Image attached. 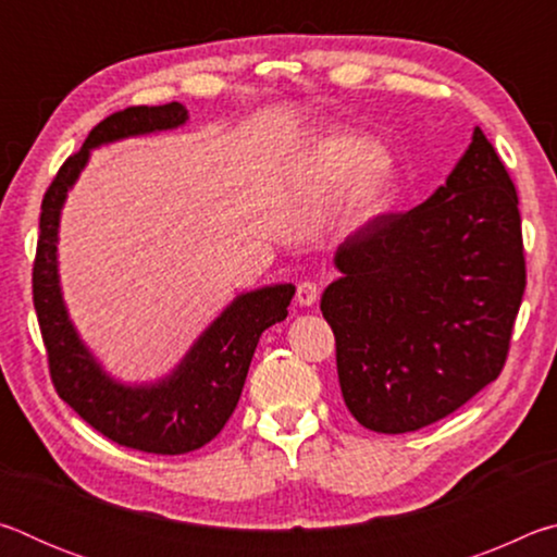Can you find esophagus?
Segmentation results:
<instances>
[{"mask_svg": "<svg viewBox=\"0 0 557 557\" xmlns=\"http://www.w3.org/2000/svg\"><path fill=\"white\" fill-rule=\"evenodd\" d=\"M319 295H322V287H319L314 280L299 282V287H297V301H299L301 307H312L314 301L319 299Z\"/></svg>", "mask_w": 557, "mask_h": 557, "instance_id": "obj_1", "label": "esophagus"}]
</instances>
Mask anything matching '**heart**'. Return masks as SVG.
Returning <instances> with one entry per match:
<instances>
[{"mask_svg":"<svg viewBox=\"0 0 557 557\" xmlns=\"http://www.w3.org/2000/svg\"><path fill=\"white\" fill-rule=\"evenodd\" d=\"M297 184L314 199L338 194V223L344 231L358 233L379 223L398 201L400 169L369 137L358 132H326L301 154Z\"/></svg>","mask_w":557,"mask_h":557,"instance_id":"heart-1","label":"heart"}]
</instances>
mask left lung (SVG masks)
<instances>
[{
	"mask_svg": "<svg viewBox=\"0 0 557 557\" xmlns=\"http://www.w3.org/2000/svg\"><path fill=\"white\" fill-rule=\"evenodd\" d=\"M322 295L346 408L400 435L502 373L525 289L516 186L482 129L425 203L338 245Z\"/></svg>",
	"mask_w": 557,
	"mask_h": 557,
	"instance_id": "obj_1",
	"label": "left lung"
}]
</instances>
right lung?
I'll return each mask as SVG.
<instances>
[{
    "label": "right lung",
    "mask_w": 557,
    "mask_h": 557,
    "mask_svg": "<svg viewBox=\"0 0 557 557\" xmlns=\"http://www.w3.org/2000/svg\"><path fill=\"white\" fill-rule=\"evenodd\" d=\"M188 112L178 102L135 106L98 122L78 152L65 159L41 201L39 243L34 258V309L49 356L51 383L59 398L100 435L149 455H186L223 430L238 405L250 358L260 334L287 317L292 285L262 287L240 295L206 329L184 361L152 385H122L75 334L59 285V219L65 194L86 166L90 149L115 139L184 125Z\"/></svg>",
    "instance_id": "add662e5"
}]
</instances>
